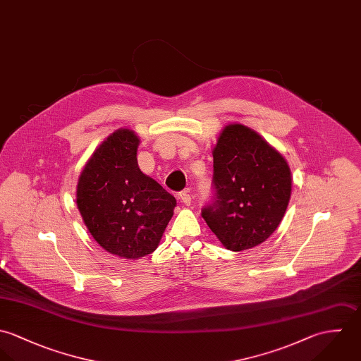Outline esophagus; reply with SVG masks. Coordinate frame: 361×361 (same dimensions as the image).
I'll return each instance as SVG.
<instances>
[{"label": "esophagus", "mask_w": 361, "mask_h": 361, "mask_svg": "<svg viewBox=\"0 0 361 361\" xmlns=\"http://www.w3.org/2000/svg\"><path fill=\"white\" fill-rule=\"evenodd\" d=\"M178 198H180V201H181L184 205H187V207H190V205H191V202H192V198H191V195H190V192H188V191H183V192H180Z\"/></svg>", "instance_id": "obj_1"}]
</instances>
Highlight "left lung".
<instances>
[{
  "instance_id": "1",
  "label": "left lung",
  "mask_w": 361,
  "mask_h": 361,
  "mask_svg": "<svg viewBox=\"0 0 361 361\" xmlns=\"http://www.w3.org/2000/svg\"><path fill=\"white\" fill-rule=\"evenodd\" d=\"M212 154L216 194L202 217L230 251L259 245L288 209L291 171L286 159L257 131L238 123L219 133Z\"/></svg>"
}]
</instances>
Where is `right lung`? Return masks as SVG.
Returning <instances> with one entry per match:
<instances>
[{
    "instance_id": "add662e5",
    "label": "right lung",
    "mask_w": 361,
    "mask_h": 361,
    "mask_svg": "<svg viewBox=\"0 0 361 361\" xmlns=\"http://www.w3.org/2000/svg\"><path fill=\"white\" fill-rule=\"evenodd\" d=\"M140 142L133 130H116L92 153L76 185V207L89 233L103 250L126 259L159 247L177 205L141 171Z\"/></svg>"
}]
</instances>
